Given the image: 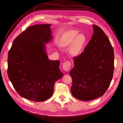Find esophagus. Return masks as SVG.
I'll list each match as a JSON object with an SVG mask.
<instances>
[{"label":"esophagus","mask_w":123,"mask_h":123,"mask_svg":"<svg viewBox=\"0 0 123 123\" xmlns=\"http://www.w3.org/2000/svg\"><path fill=\"white\" fill-rule=\"evenodd\" d=\"M71 66V64L69 61H67L65 62L62 65V69H64L65 71H68L70 69Z\"/></svg>","instance_id":"1"}]
</instances>
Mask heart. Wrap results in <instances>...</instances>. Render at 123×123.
Wrapping results in <instances>:
<instances>
[{
	"label": "heart",
	"instance_id": "heart-1",
	"mask_svg": "<svg viewBox=\"0 0 123 123\" xmlns=\"http://www.w3.org/2000/svg\"><path fill=\"white\" fill-rule=\"evenodd\" d=\"M77 33L78 32L75 30L69 32L65 38L61 42V46L62 47H67L74 43L72 48V52L74 54L80 52L85 40L84 36L82 35H80L76 38Z\"/></svg>",
	"mask_w": 123,
	"mask_h": 123
}]
</instances>
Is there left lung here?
<instances>
[{
	"mask_svg": "<svg viewBox=\"0 0 123 123\" xmlns=\"http://www.w3.org/2000/svg\"><path fill=\"white\" fill-rule=\"evenodd\" d=\"M84 51L74 57L70 71L72 95L83 101L100 97L108 88L114 71V51L110 40L98 26Z\"/></svg>",
	"mask_w": 123,
	"mask_h": 123,
	"instance_id": "left-lung-1",
	"label": "left lung"
}]
</instances>
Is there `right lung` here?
<instances>
[{"label":"right lung","mask_w":123,"mask_h":123,"mask_svg":"<svg viewBox=\"0 0 123 123\" xmlns=\"http://www.w3.org/2000/svg\"><path fill=\"white\" fill-rule=\"evenodd\" d=\"M50 24L26 29L14 39L8 57V74L23 98L43 102L52 95L55 83L63 76L60 62L48 59L45 43L52 39Z\"/></svg>","instance_id":"obj_1"}]
</instances>
